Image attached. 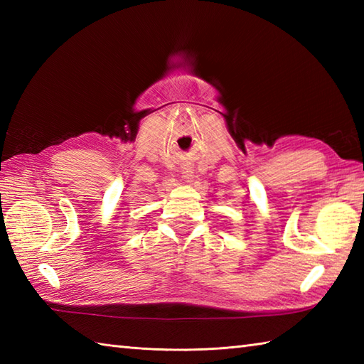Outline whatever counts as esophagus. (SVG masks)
I'll return each mask as SVG.
<instances>
[{
  "label": "esophagus",
  "mask_w": 364,
  "mask_h": 364,
  "mask_svg": "<svg viewBox=\"0 0 364 364\" xmlns=\"http://www.w3.org/2000/svg\"><path fill=\"white\" fill-rule=\"evenodd\" d=\"M192 173H194V172H192V168H184L183 170V175H181L183 181L188 183V184H191L192 181H194V175H192Z\"/></svg>",
  "instance_id": "34e87169"
}]
</instances>
